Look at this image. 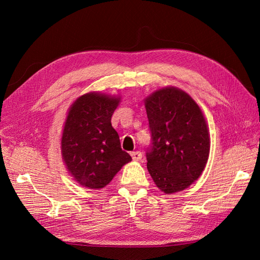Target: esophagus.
I'll return each instance as SVG.
<instances>
[{"mask_svg": "<svg viewBox=\"0 0 260 260\" xmlns=\"http://www.w3.org/2000/svg\"><path fill=\"white\" fill-rule=\"evenodd\" d=\"M131 156H132V158L134 159V161H140V159L142 158V153L140 151L132 152L131 153Z\"/></svg>", "mask_w": 260, "mask_h": 260, "instance_id": "1", "label": "esophagus"}]
</instances>
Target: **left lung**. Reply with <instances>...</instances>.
Instances as JSON below:
<instances>
[{
  "label": "left lung",
  "mask_w": 260,
  "mask_h": 260,
  "mask_svg": "<svg viewBox=\"0 0 260 260\" xmlns=\"http://www.w3.org/2000/svg\"><path fill=\"white\" fill-rule=\"evenodd\" d=\"M144 103L152 134L147 170L162 192H180L200 178L207 165V120L189 93L176 87L157 89Z\"/></svg>",
  "instance_id": "8db88e82"
}]
</instances>
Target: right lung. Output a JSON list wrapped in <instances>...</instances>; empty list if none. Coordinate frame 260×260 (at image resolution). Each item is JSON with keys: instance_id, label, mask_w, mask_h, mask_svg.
<instances>
[{"instance_id": "add662e5", "label": "right lung", "mask_w": 260, "mask_h": 260, "mask_svg": "<svg viewBox=\"0 0 260 260\" xmlns=\"http://www.w3.org/2000/svg\"><path fill=\"white\" fill-rule=\"evenodd\" d=\"M119 103V96L90 91L69 107L61 135L62 161L75 181L88 189H103L132 161L112 126Z\"/></svg>"}]
</instances>
